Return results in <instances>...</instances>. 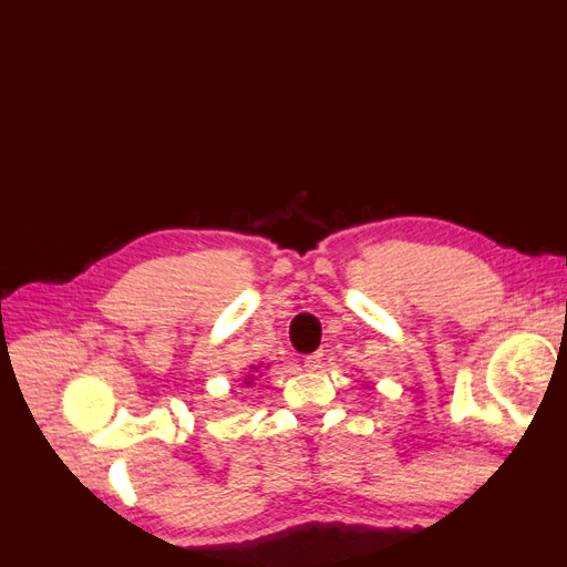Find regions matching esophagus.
Returning <instances> with one entry per match:
<instances>
[{
	"instance_id": "34e87169",
	"label": "esophagus",
	"mask_w": 567,
	"mask_h": 567,
	"mask_svg": "<svg viewBox=\"0 0 567 567\" xmlns=\"http://www.w3.org/2000/svg\"><path fill=\"white\" fill-rule=\"evenodd\" d=\"M321 357H324V353L321 351H315V353H309V357H305V365L309 371H317V369H321Z\"/></svg>"
}]
</instances>
